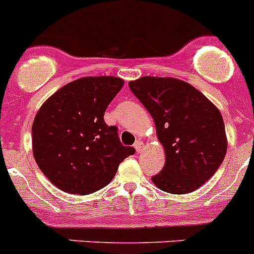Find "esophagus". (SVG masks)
Returning <instances> with one entry per match:
<instances>
[{
  "label": "esophagus",
  "instance_id": "1",
  "mask_svg": "<svg viewBox=\"0 0 254 254\" xmlns=\"http://www.w3.org/2000/svg\"><path fill=\"white\" fill-rule=\"evenodd\" d=\"M133 147H134V149H136V151L140 152L141 150H142V147H143L142 141H141V140H137V141H136V142H134V145H133Z\"/></svg>",
  "mask_w": 254,
  "mask_h": 254
}]
</instances>
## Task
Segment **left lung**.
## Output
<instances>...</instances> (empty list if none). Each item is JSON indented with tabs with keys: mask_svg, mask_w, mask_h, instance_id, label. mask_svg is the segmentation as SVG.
<instances>
[{
	"mask_svg": "<svg viewBox=\"0 0 254 254\" xmlns=\"http://www.w3.org/2000/svg\"><path fill=\"white\" fill-rule=\"evenodd\" d=\"M128 85L151 114L165 151V164L152 183L173 194L196 190L225 158L228 140L220 111L179 78L143 76Z\"/></svg>",
	"mask_w": 254,
	"mask_h": 254,
	"instance_id": "1",
	"label": "left lung"
}]
</instances>
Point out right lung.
<instances>
[{
    "mask_svg": "<svg viewBox=\"0 0 254 254\" xmlns=\"http://www.w3.org/2000/svg\"><path fill=\"white\" fill-rule=\"evenodd\" d=\"M125 81L114 76L77 78L39 108L31 126L39 169L61 190L89 194L111 183L120 164L134 154L123 146L104 113Z\"/></svg>",
    "mask_w": 254,
    "mask_h": 254,
    "instance_id": "right-lung-1",
    "label": "right lung"
}]
</instances>
